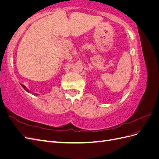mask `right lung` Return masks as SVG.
Wrapping results in <instances>:
<instances>
[{
    "instance_id": "obj_1",
    "label": "right lung",
    "mask_w": 159,
    "mask_h": 159,
    "mask_svg": "<svg viewBox=\"0 0 159 159\" xmlns=\"http://www.w3.org/2000/svg\"><path fill=\"white\" fill-rule=\"evenodd\" d=\"M20 85H21V86H22V88H23L24 89H25V90H26V91H28V92H29V91H28V90L27 89V88H26L25 87V85H22V84H20Z\"/></svg>"
}]
</instances>
